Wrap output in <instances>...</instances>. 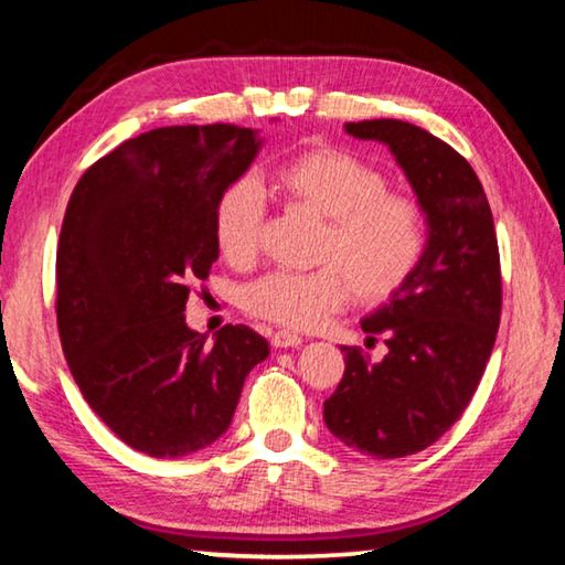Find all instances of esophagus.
Returning <instances> with one entry per match:
<instances>
[{"label":"esophagus","mask_w":565,"mask_h":565,"mask_svg":"<svg viewBox=\"0 0 565 565\" xmlns=\"http://www.w3.org/2000/svg\"><path fill=\"white\" fill-rule=\"evenodd\" d=\"M301 337L299 333H291V331H276L271 337V347L274 349H296L301 347Z\"/></svg>","instance_id":"obj_1"}]
</instances>
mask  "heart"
Masks as SVG:
<instances>
[{"mask_svg":"<svg viewBox=\"0 0 565 565\" xmlns=\"http://www.w3.org/2000/svg\"><path fill=\"white\" fill-rule=\"evenodd\" d=\"M274 186L296 209L323 222L313 264L319 269L264 274L242 291L256 319L313 329L349 296L381 303L404 289L426 252V214L414 196L388 189V177L349 149L311 147L274 171ZM266 204L252 179L218 196L214 238L224 259L248 266L262 244Z\"/></svg>","mask_w":565,"mask_h":565,"instance_id":"heart-1","label":"heart"}]
</instances>
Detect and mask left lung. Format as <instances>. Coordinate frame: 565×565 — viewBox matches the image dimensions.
Masks as SVG:
<instances>
[{
    "label": "left lung",
    "instance_id": "obj_1",
    "mask_svg": "<svg viewBox=\"0 0 565 565\" xmlns=\"http://www.w3.org/2000/svg\"><path fill=\"white\" fill-rule=\"evenodd\" d=\"M343 129L388 147L424 206L428 238L404 289L361 321L371 341L384 333L388 353L374 363L343 347L347 369L323 420L353 451L401 458L438 441L476 394L501 321L499 242L481 181L446 141L401 119Z\"/></svg>",
    "mask_w": 565,
    "mask_h": 565
}]
</instances>
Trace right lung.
<instances>
[{
	"label": "right lung",
	"instance_id": "1",
	"mask_svg": "<svg viewBox=\"0 0 565 565\" xmlns=\"http://www.w3.org/2000/svg\"><path fill=\"white\" fill-rule=\"evenodd\" d=\"M262 139L234 124L161 127L76 181L56 248V327L94 414L124 444L179 458L214 444L269 343L226 323L186 327L191 289L218 259L214 209Z\"/></svg>",
	"mask_w": 565,
	"mask_h": 565
}]
</instances>
